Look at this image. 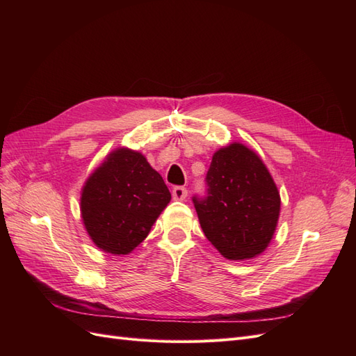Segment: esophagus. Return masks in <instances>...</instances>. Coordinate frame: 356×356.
<instances>
[{
    "mask_svg": "<svg viewBox=\"0 0 356 356\" xmlns=\"http://www.w3.org/2000/svg\"><path fill=\"white\" fill-rule=\"evenodd\" d=\"M172 196L175 200H184L187 197V188L186 187H175L172 190Z\"/></svg>",
    "mask_w": 356,
    "mask_h": 356,
    "instance_id": "obj_1",
    "label": "esophagus"
}]
</instances>
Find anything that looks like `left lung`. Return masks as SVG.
<instances>
[{
    "label": "left lung",
    "instance_id": "8db88e82",
    "mask_svg": "<svg viewBox=\"0 0 356 356\" xmlns=\"http://www.w3.org/2000/svg\"><path fill=\"white\" fill-rule=\"evenodd\" d=\"M207 196L193 197L202 230L229 260H246L270 243L281 196L263 160L233 143L212 156Z\"/></svg>",
    "mask_w": 356,
    "mask_h": 356
}]
</instances>
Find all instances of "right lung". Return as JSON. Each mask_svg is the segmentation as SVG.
<instances>
[{
	"label": "right lung",
	"mask_w": 356,
	"mask_h": 356,
	"mask_svg": "<svg viewBox=\"0 0 356 356\" xmlns=\"http://www.w3.org/2000/svg\"><path fill=\"white\" fill-rule=\"evenodd\" d=\"M169 202L163 178L147 159L117 148L86 181L80 209L93 243L105 252L126 255L147 238Z\"/></svg>",
	"instance_id": "add662e5"
}]
</instances>
